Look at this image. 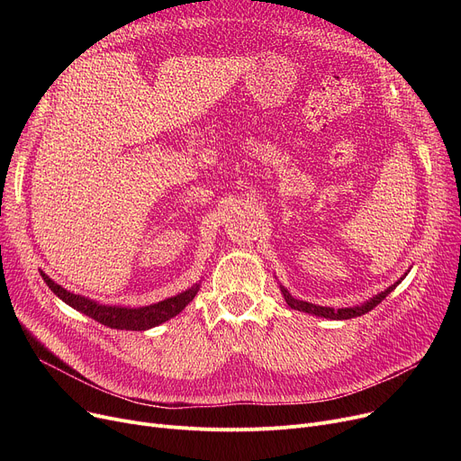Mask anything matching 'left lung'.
I'll return each mask as SVG.
<instances>
[{
    "label": "left lung",
    "instance_id": "1",
    "mask_svg": "<svg viewBox=\"0 0 461 461\" xmlns=\"http://www.w3.org/2000/svg\"><path fill=\"white\" fill-rule=\"evenodd\" d=\"M403 276H405V275H403ZM403 276H402L398 282H394L391 287H386L384 292L377 294L374 299L366 301L365 304H360V306H353V308H338V310H334V308H329V306H318V304H312V303H306V301H299V299L289 295V292H287V289H285L284 285H280V292H282V295H284L287 306L294 308V310L306 312V313H313V316L327 318V320H351V318H358V316H362V313H366V312L374 310L386 295H389V294L393 292V289H396V285L403 280Z\"/></svg>",
    "mask_w": 461,
    "mask_h": 461
}]
</instances>
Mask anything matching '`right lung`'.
Listing matches in <instances>:
<instances>
[{
  "instance_id": "obj_1",
  "label": "right lung",
  "mask_w": 461,
  "mask_h": 461,
  "mask_svg": "<svg viewBox=\"0 0 461 461\" xmlns=\"http://www.w3.org/2000/svg\"><path fill=\"white\" fill-rule=\"evenodd\" d=\"M42 280L46 282V285L52 289V292L68 306H72L75 310L86 313V316L93 318L95 321H99L110 329H119V330H148L153 329L167 320L176 318L181 310H185V306L196 297L200 284H194L186 292L164 299L157 304H149V306H141V308H125V306H108V304H99L87 297L77 295L67 292L65 287H61L59 284H56L50 276L44 275L41 271Z\"/></svg>"
}]
</instances>
